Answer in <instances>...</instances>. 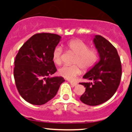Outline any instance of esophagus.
<instances>
[{
  "mask_svg": "<svg viewBox=\"0 0 132 132\" xmlns=\"http://www.w3.org/2000/svg\"><path fill=\"white\" fill-rule=\"evenodd\" d=\"M70 84L71 85V86H73V87H74V86H76L77 85V83L75 82H72V81H70Z\"/></svg>",
  "mask_w": 132,
  "mask_h": 132,
  "instance_id": "obj_1",
  "label": "esophagus"
}]
</instances>
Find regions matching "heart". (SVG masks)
Listing matches in <instances>:
<instances>
[{
    "label": "heart",
    "instance_id": "obj_1",
    "mask_svg": "<svg viewBox=\"0 0 132 132\" xmlns=\"http://www.w3.org/2000/svg\"><path fill=\"white\" fill-rule=\"evenodd\" d=\"M66 48L70 52L75 54L73 66H64L59 70V74L70 80H74L77 76L82 73L81 68L84 71L91 69L98 59V52L96 49L89 48V45L81 39L70 40L66 44ZM62 48L57 46L52 53V59L54 63L60 65L62 62Z\"/></svg>",
    "mask_w": 132,
    "mask_h": 132
}]
</instances>
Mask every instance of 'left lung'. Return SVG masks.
Returning <instances> with one entry per match:
<instances>
[{
    "instance_id": "obj_1",
    "label": "left lung",
    "mask_w": 132,
    "mask_h": 132,
    "mask_svg": "<svg viewBox=\"0 0 132 132\" xmlns=\"http://www.w3.org/2000/svg\"><path fill=\"white\" fill-rule=\"evenodd\" d=\"M93 43L100 61L83 77L91 82L80 83L86 87L80 100L91 106L102 104L115 94L122 73L121 60L116 48L102 36H94Z\"/></svg>"
}]
</instances>
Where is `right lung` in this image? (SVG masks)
I'll return each instance as SVG.
<instances>
[{
	"mask_svg": "<svg viewBox=\"0 0 132 132\" xmlns=\"http://www.w3.org/2000/svg\"><path fill=\"white\" fill-rule=\"evenodd\" d=\"M61 37L51 33L36 34L20 48L14 61V78L21 96L41 105L52 99L64 79L51 75L57 71L52 59Z\"/></svg>",
	"mask_w": 132,
	"mask_h": 132,
	"instance_id": "obj_1",
	"label": "right lung"
}]
</instances>
